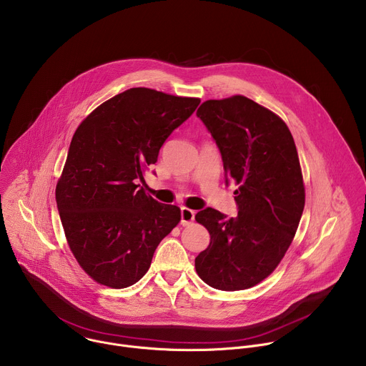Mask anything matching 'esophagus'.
<instances>
[{"label": "esophagus", "mask_w": 366, "mask_h": 366, "mask_svg": "<svg viewBox=\"0 0 366 366\" xmlns=\"http://www.w3.org/2000/svg\"><path fill=\"white\" fill-rule=\"evenodd\" d=\"M180 217H182V224H189L194 220V212L192 209H187V207H182L180 210Z\"/></svg>", "instance_id": "esophagus-1"}]
</instances>
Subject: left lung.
I'll return each instance as SVG.
<instances>
[{
    "instance_id": "1",
    "label": "left lung",
    "mask_w": 366,
    "mask_h": 366,
    "mask_svg": "<svg viewBox=\"0 0 366 366\" xmlns=\"http://www.w3.org/2000/svg\"><path fill=\"white\" fill-rule=\"evenodd\" d=\"M196 114L219 147L226 183L239 184L234 217L212 207L196 214L210 234L196 272L219 290L249 289L276 269L303 213L296 146L279 116L244 96L207 100Z\"/></svg>"
}]
</instances>
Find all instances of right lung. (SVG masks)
<instances>
[{"label": "right lung", "instance_id": "right-lung-1", "mask_svg": "<svg viewBox=\"0 0 366 366\" xmlns=\"http://www.w3.org/2000/svg\"><path fill=\"white\" fill-rule=\"evenodd\" d=\"M199 103L136 87L104 102L76 130L56 200L69 246L96 282L114 289L139 282L180 222L177 206L136 183Z\"/></svg>", "mask_w": 366, "mask_h": 366}]
</instances>
